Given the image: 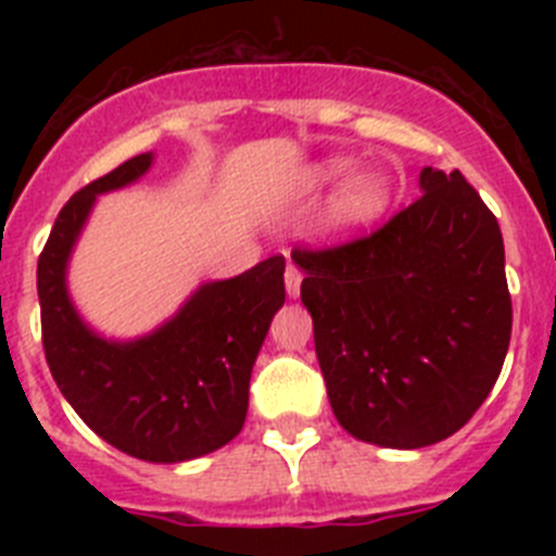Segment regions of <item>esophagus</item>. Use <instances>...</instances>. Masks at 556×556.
I'll return each instance as SVG.
<instances>
[{"label": "esophagus", "instance_id": "obj_1", "mask_svg": "<svg viewBox=\"0 0 556 556\" xmlns=\"http://www.w3.org/2000/svg\"><path fill=\"white\" fill-rule=\"evenodd\" d=\"M283 281H287V294L289 298H298L301 294V281H303V273L301 267L294 262L287 264V273H283Z\"/></svg>", "mask_w": 556, "mask_h": 556}]
</instances>
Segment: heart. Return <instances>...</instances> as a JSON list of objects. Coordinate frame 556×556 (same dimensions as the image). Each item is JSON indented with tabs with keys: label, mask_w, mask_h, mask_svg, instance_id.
<instances>
[{
	"label": "heart",
	"mask_w": 556,
	"mask_h": 556,
	"mask_svg": "<svg viewBox=\"0 0 556 556\" xmlns=\"http://www.w3.org/2000/svg\"><path fill=\"white\" fill-rule=\"evenodd\" d=\"M353 164L348 159H328L314 164L306 172V189L308 191H323L337 186L339 180L345 178ZM390 184L384 178H378L372 172L365 175H353L342 189H339L337 200H333L331 219L337 228H365V225L376 223L390 205Z\"/></svg>",
	"instance_id": "heart-1"
}]
</instances>
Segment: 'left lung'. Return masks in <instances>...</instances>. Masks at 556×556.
Returning a JSON list of instances; mask_svg holds the SVG:
<instances>
[{"instance_id": "obj_1", "label": "left lung", "mask_w": 556, "mask_h": 556, "mask_svg": "<svg viewBox=\"0 0 556 556\" xmlns=\"http://www.w3.org/2000/svg\"><path fill=\"white\" fill-rule=\"evenodd\" d=\"M420 191L372 233L292 250L333 415L384 448H424L468 424L513 331L493 211L459 169L426 166Z\"/></svg>"}]
</instances>
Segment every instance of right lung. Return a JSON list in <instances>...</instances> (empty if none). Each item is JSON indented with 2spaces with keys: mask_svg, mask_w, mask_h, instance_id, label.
I'll return each mask as SVG.
<instances>
[{
  "mask_svg": "<svg viewBox=\"0 0 556 556\" xmlns=\"http://www.w3.org/2000/svg\"><path fill=\"white\" fill-rule=\"evenodd\" d=\"M152 164L141 152L83 186L55 219L38 258L47 365L83 424L144 462H186L230 443L248 417L250 372L283 306V255L228 281L203 283L152 333L116 342L80 320L66 264L97 194L130 186Z\"/></svg>",
  "mask_w": 556,
  "mask_h": 556,
  "instance_id": "obj_1",
  "label": "right lung"
}]
</instances>
